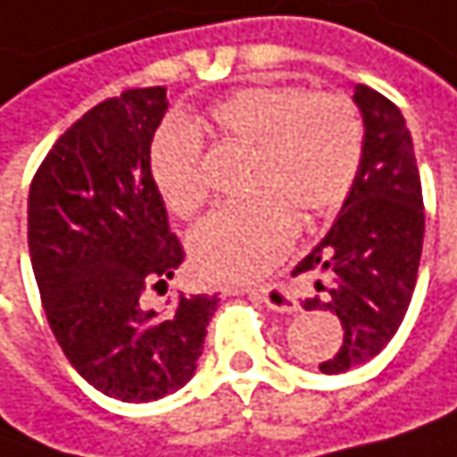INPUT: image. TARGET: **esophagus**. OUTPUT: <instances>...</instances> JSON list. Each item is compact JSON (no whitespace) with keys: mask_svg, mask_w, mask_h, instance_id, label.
Instances as JSON below:
<instances>
[{"mask_svg":"<svg viewBox=\"0 0 457 457\" xmlns=\"http://www.w3.org/2000/svg\"><path fill=\"white\" fill-rule=\"evenodd\" d=\"M251 295L258 297V300H263V303H269L274 310L295 312V310L300 308V303L295 300L292 289L284 282H269L263 284V287H255V289H251Z\"/></svg>","mask_w":457,"mask_h":457,"instance_id":"esophagus-1","label":"esophagus"}]
</instances>
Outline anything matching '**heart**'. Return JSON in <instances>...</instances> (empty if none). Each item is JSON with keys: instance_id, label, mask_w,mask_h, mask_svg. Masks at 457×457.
<instances>
[{"instance_id": "obj_1", "label": "heart", "mask_w": 457, "mask_h": 457, "mask_svg": "<svg viewBox=\"0 0 457 457\" xmlns=\"http://www.w3.org/2000/svg\"><path fill=\"white\" fill-rule=\"evenodd\" d=\"M220 145L251 149L253 202L222 206L202 220L188 251L212 282H253L269 274L295 243V212L318 220L352 194L362 168L364 126L354 103L300 85H255L209 111ZM149 175L178 217L206 202L202 139L188 126H162L149 145Z\"/></svg>"}]
</instances>
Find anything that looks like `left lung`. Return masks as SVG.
I'll return each instance as SVG.
<instances>
[{"label": "left lung", "instance_id": "1", "mask_svg": "<svg viewBox=\"0 0 457 457\" xmlns=\"http://www.w3.org/2000/svg\"><path fill=\"white\" fill-rule=\"evenodd\" d=\"M354 103L364 119L357 183L334 228L292 271H326L331 279L328 303L305 300V310L336 312L344 328L338 352L320 362L326 375L370 362L395 336L414 295L424 243L421 178L406 121L395 103L367 85H357Z\"/></svg>", "mask_w": 457, "mask_h": 457}]
</instances>
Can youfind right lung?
I'll return each instance as SVG.
<instances>
[{"label": "right lung", "mask_w": 457, "mask_h": 457, "mask_svg": "<svg viewBox=\"0 0 457 457\" xmlns=\"http://www.w3.org/2000/svg\"><path fill=\"white\" fill-rule=\"evenodd\" d=\"M165 87H131L90 108L33 175L28 248L43 310L71 367L100 393L145 403L196 372L217 297L168 289L183 245L149 175V145L168 111Z\"/></svg>", "instance_id": "right-lung-1"}]
</instances>
